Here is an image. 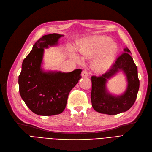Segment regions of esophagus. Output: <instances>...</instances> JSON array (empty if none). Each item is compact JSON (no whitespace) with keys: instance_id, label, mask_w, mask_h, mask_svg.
I'll list each match as a JSON object with an SVG mask.
<instances>
[{"instance_id":"34e87169","label":"esophagus","mask_w":152,"mask_h":152,"mask_svg":"<svg viewBox=\"0 0 152 152\" xmlns=\"http://www.w3.org/2000/svg\"><path fill=\"white\" fill-rule=\"evenodd\" d=\"M81 76L83 77H86L88 76V72L87 71H83L81 72Z\"/></svg>"}]
</instances>
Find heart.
I'll use <instances>...</instances> for the list:
<instances>
[{
    "label": "heart",
    "instance_id": "obj_1",
    "mask_svg": "<svg viewBox=\"0 0 152 152\" xmlns=\"http://www.w3.org/2000/svg\"><path fill=\"white\" fill-rule=\"evenodd\" d=\"M112 44V40L108 37H98L88 39L80 42L78 45L80 52L85 56H91L103 52ZM115 47L112 45L108 50L96 59L93 64V69L97 72H107L113 64L115 58Z\"/></svg>",
    "mask_w": 152,
    "mask_h": 152
}]
</instances>
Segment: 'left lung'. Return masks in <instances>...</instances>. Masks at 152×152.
Listing matches in <instances>:
<instances>
[{"label":"left lung","instance_id":"8db88e82","mask_svg":"<svg viewBox=\"0 0 152 152\" xmlns=\"http://www.w3.org/2000/svg\"><path fill=\"white\" fill-rule=\"evenodd\" d=\"M108 71L102 76H93L92 80L91 103L93 108L98 112L108 115H116L129 110L137 98L139 88L137 67L131 56L130 50L124 48ZM120 72L126 76L127 86L121 95H114L106 88L108 80Z\"/></svg>","mask_w":152,"mask_h":152}]
</instances>
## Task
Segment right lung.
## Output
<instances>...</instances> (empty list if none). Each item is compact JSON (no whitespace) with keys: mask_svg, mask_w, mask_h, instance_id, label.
<instances>
[{"mask_svg":"<svg viewBox=\"0 0 152 152\" xmlns=\"http://www.w3.org/2000/svg\"><path fill=\"white\" fill-rule=\"evenodd\" d=\"M63 34L43 36L23 60L18 76L22 99L34 114L49 116L61 114L67 104L70 91L81 79V69L70 72L44 71L42 69L44 49L56 46Z\"/></svg>","mask_w":152,"mask_h":152,"instance_id":"obj_1","label":"right lung"}]
</instances>
